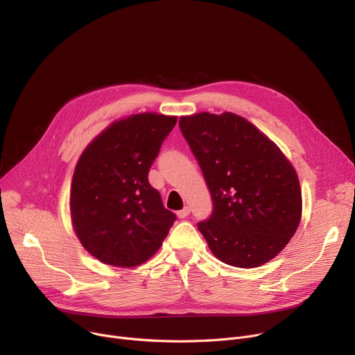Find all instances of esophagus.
<instances>
[{"instance_id": "1", "label": "esophagus", "mask_w": 355, "mask_h": 355, "mask_svg": "<svg viewBox=\"0 0 355 355\" xmlns=\"http://www.w3.org/2000/svg\"><path fill=\"white\" fill-rule=\"evenodd\" d=\"M189 214H190V207H184L182 210L177 211V216H178L180 218H185Z\"/></svg>"}]
</instances>
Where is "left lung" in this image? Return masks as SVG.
I'll use <instances>...</instances> for the list:
<instances>
[{
  "label": "left lung",
  "mask_w": 355,
  "mask_h": 355,
  "mask_svg": "<svg viewBox=\"0 0 355 355\" xmlns=\"http://www.w3.org/2000/svg\"><path fill=\"white\" fill-rule=\"evenodd\" d=\"M180 129L211 196V216L197 227L214 256L236 268L269 262L301 221L302 196L292 164L232 112L181 116Z\"/></svg>",
  "instance_id": "8db88e82"
}]
</instances>
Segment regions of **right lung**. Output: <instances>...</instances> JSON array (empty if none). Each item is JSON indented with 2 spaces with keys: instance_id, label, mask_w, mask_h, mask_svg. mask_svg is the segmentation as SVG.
<instances>
[{
  "instance_id": "1",
  "label": "right lung",
  "mask_w": 355,
  "mask_h": 355,
  "mask_svg": "<svg viewBox=\"0 0 355 355\" xmlns=\"http://www.w3.org/2000/svg\"><path fill=\"white\" fill-rule=\"evenodd\" d=\"M175 116L130 115L83 151L73 174L70 213L83 248L110 266L134 268L161 248L177 216L148 181Z\"/></svg>"
}]
</instances>
